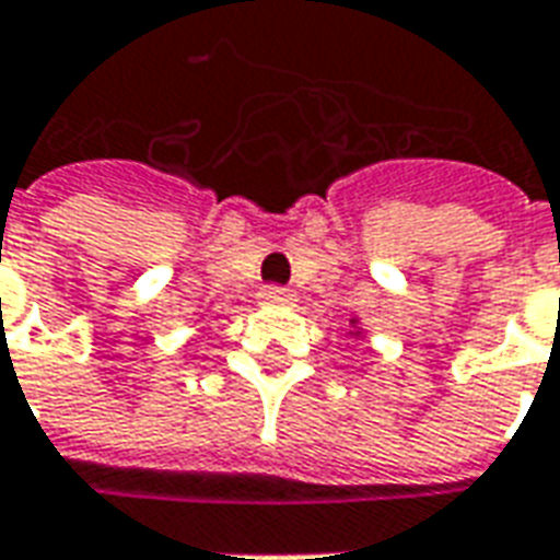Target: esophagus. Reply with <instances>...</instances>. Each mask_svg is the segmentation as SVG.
<instances>
[{"label":"esophagus","mask_w":560,"mask_h":560,"mask_svg":"<svg viewBox=\"0 0 560 560\" xmlns=\"http://www.w3.org/2000/svg\"><path fill=\"white\" fill-rule=\"evenodd\" d=\"M259 301L268 304V307H289L295 301V295L285 285H265L262 292H259Z\"/></svg>","instance_id":"esophagus-1"}]
</instances>
